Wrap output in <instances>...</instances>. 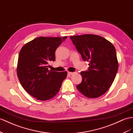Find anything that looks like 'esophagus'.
<instances>
[{
  "label": "esophagus",
  "instance_id": "esophagus-1",
  "mask_svg": "<svg viewBox=\"0 0 133 133\" xmlns=\"http://www.w3.org/2000/svg\"><path fill=\"white\" fill-rule=\"evenodd\" d=\"M68 74H69V75H73V74H74V72H68Z\"/></svg>",
  "mask_w": 133,
  "mask_h": 133
}]
</instances>
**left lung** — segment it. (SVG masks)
<instances>
[{
	"label": "left lung",
	"instance_id": "obj_1",
	"mask_svg": "<svg viewBox=\"0 0 133 133\" xmlns=\"http://www.w3.org/2000/svg\"><path fill=\"white\" fill-rule=\"evenodd\" d=\"M83 59L89 63V70L81 71L83 80L76 86L84 96L98 98L109 89L118 68L115 48L104 37L93 34L71 36Z\"/></svg>",
	"mask_w": 133,
	"mask_h": 133
}]
</instances>
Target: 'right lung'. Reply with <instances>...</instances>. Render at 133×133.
Instances as JSON below:
<instances>
[{
    "instance_id": "1",
    "label": "right lung",
    "mask_w": 133,
    "mask_h": 133,
    "mask_svg": "<svg viewBox=\"0 0 133 133\" xmlns=\"http://www.w3.org/2000/svg\"><path fill=\"white\" fill-rule=\"evenodd\" d=\"M67 36H40L25 44L20 50L17 74L22 87L39 101L52 99L58 93L67 71L48 70L54 61L56 50Z\"/></svg>"
}]
</instances>
